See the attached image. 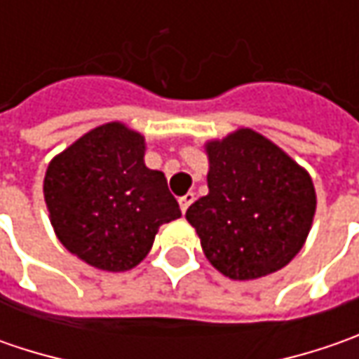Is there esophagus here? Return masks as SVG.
Instances as JSON below:
<instances>
[{"label": "esophagus", "mask_w": 359, "mask_h": 359, "mask_svg": "<svg viewBox=\"0 0 359 359\" xmlns=\"http://www.w3.org/2000/svg\"><path fill=\"white\" fill-rule=\"evenodd\" d=\"M194 200H196V196H194V194H186V196H182V198H180V208H182V212H184V214H186L187 208L191 205V201Z\"/></svg>", "instance_id": "34e87169"}]
</instances>
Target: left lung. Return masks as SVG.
Wrapping results in <instances>:
<instances>
[{"instance_id":"obj_1","label":"left lung","mask_w":359,"mask_h":359,"mask_svg":"<svg viewBox=\"0 0 359 359\" xmlns=\"http://www.w3.org/2000/svg\"><path fill=\"white\" fill-rule=\"evenodd\" d=\"M210 194L187 208L205 257L231 280L282 269L302 250L316 212L311 177L252 130L208 144Z\"/></svg>"}]
</instances>
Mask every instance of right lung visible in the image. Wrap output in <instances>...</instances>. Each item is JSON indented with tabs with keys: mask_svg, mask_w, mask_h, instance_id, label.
Instances as JSON below:
<instances>
[{
	"mask_svg": "<svg viewBox=\"0 0 359 359\" xmlns=\"http://www.w3.org/2000/svg\"><path fill=\"white\" fill-rule=\"evenodd\" d=\"M144 147L140 133L105 123L49 163L43 196L51 226L93 268L137 266L159 226L182 215L165 175L145 168Z\"/></svg>",
	"mask_w": 359,
	"mask_h": 359,
	"instance_id": "obj_1",
	"label": "right lung"
}]
</instances>
